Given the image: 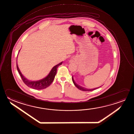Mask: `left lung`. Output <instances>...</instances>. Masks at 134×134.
Listing matches in <instances>:
<instances>
[{
    "mask_svg": "<svg viewBox=\"0 0 134 134\" xmlns=\"http://www.w3.org/2000/svg\"><path fill=\"white\" fill-rule=\"evenodd\" d=\"M72 81H73L74 84L76 86V87L78 89H79V90H81V91L88 92V91H91L95 90V89H96L97 88H93V89H87V88H85L83 87H82V86H81L80 85H77V84L75 82V81L74 79V78H73V76H72Z\"/></svg>",
    "mask_w": 134,
    "mask_h": 134,
    "instance_id": "left-lung-1",
    "label": "left lung"
}]
</instances>
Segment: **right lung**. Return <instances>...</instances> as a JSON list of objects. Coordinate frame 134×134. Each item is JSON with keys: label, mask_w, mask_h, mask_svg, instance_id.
<instances>
[{"label": "right lung", "mask_w": 134, "mask_h": 134, "mask_svg": "<svg viewBox=\"0 0 134 134\" xmlns=\"http://www.w3.org/2000/svg\"><path fill=\"white\" fill-rule=\"evenodd\" d=\"M62 62L54 66L53 68H52L51 71H50V72L46 77L42 79L41 80L36 81H31L28 80L24 76L20 70L19 68L17 65V63H16V68H17V70L19 73L20 76H21L22 78V80L23 81L24 83L26 85L32 89H36V90H41V89H43L46 88L48 87L51 85V83L53 82L55 75H56L57 68L59 66L62 65Z\"/></svg>", "instance_id": "right-lung-1"}]
</instances>
